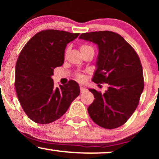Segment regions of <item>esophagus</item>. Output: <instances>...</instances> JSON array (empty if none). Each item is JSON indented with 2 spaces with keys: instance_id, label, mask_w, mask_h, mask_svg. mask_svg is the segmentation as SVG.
I'll return each mask as SVG.
<instances>
[{
  "instance_id": "obj_1",
  "label": "esophagus",
  "mask_w": 159,
  "mask_h": 159,
  "mask_svg": "<svg viewBox=\"0 0 159 159\" xmlns=\"http://www.w3.org/2000/svg\"><path fill=\"white\" fill-rule=\"evenodd\" d=\"M80 90H81V93H84L87 90V89L84 87H83V86H80Z\"/></svg>"
}]
</instances>
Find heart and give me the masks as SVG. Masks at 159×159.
<instances>
[{"mask_svg":"<svg viewBox=\"0 0 159 159\" xmlns=\"http://www.w3.org/2000/svg\"><path fill=\"white\" fill-rule=\"evenodd\" d=\"M91 48V47L88 45H82L81 46V51L84 50V49H85V48ZM76 78H77V79L78 80V81H84V75L81 73H78L77 75H76Z\"/></svg>","mask_w":159,"mask_h":159,"instance_id":"b5f03b06","label":"heart"}]
</instances>
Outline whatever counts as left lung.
Segmentation results:
<instances>
[{
  "label": "left lung",
  "mask_w": 159,
  "mask_h": 159,
  "mask_svg": "<svg viewBox=\"0 0 159 159\" xmlns=\"http://www.w3.org/2000/svg\"><path fill=\"white\" fill-rule=\"evenodd\" d=\"M79 39L98 45L96 70L92 81L108 84L103 94L89 89L95 98L87 108L89 115L94 123L105 129L121 126L134 112L143 90L139 57L123 37L114 32L85 33Z\"/></svg>",
  "instance_id": "1"
}]
</instances>
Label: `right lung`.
Wrapping results in <instances>:
<instances>
[{
	"label": "right lung",
	"mask_w": 159,
	"mask_h": 159,
	"mask_svg": "<svg viewBox=\"0 0 159 159\" xmlns=\"http://www.w3.org/2000/svg\"><path fill=\"white\" fill-rule=\"evenodd\" d=\"M79 34L45 30L35 34L20 52L16 65L15 87L24 111L30 120L48 124L66 112L79 96L80 87L75 81L54 87V69L64 62L67 44Z\"/></svg>",
	"instance_id": "right-lung-1"
}]
</instances>
